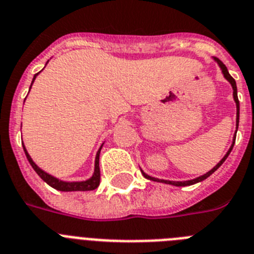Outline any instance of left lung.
Returning a JSON list of instances; mask_svg holds the SVG:
<instances>
[{"label": "left lung", "mask_w": 254, "mask_h": 254, "mask_svg": "<svg viewBox=\"0 0 254 254\" xmlns=\"http://www.w3.org/2000/svg\"><path fill=\"white\" fill-rule=\"evenodd\" d=\"M213 60H215L216 63L219 64L220 69H221L222 74H224V78L226 79V80H228L229 83H230V84H231V87H233V97H234V101H235V105H237V130H235V134H234L233 144H231V147H230V148H229V151L226 152V154H225L224 157H222V160L220 161L219 164L216 165V166L213 167L212 170H209L208 173H206V174H204V175H202V176H198V178H195V179H193V180H187V182H171V180L157 179V178H153V176H149V175H147V174H145L144 171H143V170L140 169V171H142L143 176H144L145 179H149V180H152V182H158V183H165V184H171V185H175V187H188V185H193V184H195V183L203 182V180H204V179H207V178H208L209 175H212V174L215 173L216 170L219 169V167L221 166L222 164H224V162H225V160H226V158H228V156H229V154H230L231 149H233V147H234V143H235V136H237V131H238V125H239V100H238L237 83H235V80H234V78H233V76H231V75L229 74L228 69H226V66H225L224 64H222V61H221V60H219V59H217V57H213Z\"/></svg>", "instance_id": "1"}]
</instances>
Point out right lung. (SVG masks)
I'll list each match as a JSON object with an SVG mask.
<instances>
[{"label": "right lung", "mask_w": 254, "mask_h": 254, "mask_svg": "<svg viewBox=\"0 0 254 254\" xmlns=\"http://www.w3.org/2000/svg\"><path fill=\"white\" fill-rule=\"evenodd\" d=\"M38 74H39V72H37V74L34 75V78H33V80H32V84H30V88H32L33 83H34L35 78H37V75H38ZM102 145H101V148H102ZM23 148H24V152H25L26 158H28L29 164L32 165V167L34 169L35 173L41 176V179L43 180V182H46L48 185H50V187L57 189V190H61V191H87V190H94V189H96L97 187L100 185V179H101L100 153H101V148L98 149V152H97V154H96L93 175L90 176L89 179L84 180V182H64V180L57 179V178H55V176L50 175V174L46 173V171H43L41 167H38L37 165H35V162L32 160V157H30L29 153H28V151H26L24 143H23Z\"/></svg>", "instance_id": "1"}]
</instances>
